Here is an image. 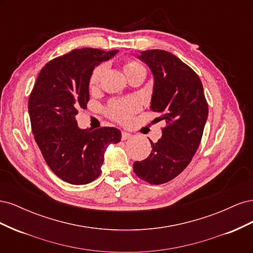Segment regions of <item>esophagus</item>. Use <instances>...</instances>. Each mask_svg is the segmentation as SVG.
<instances>
[{
  "label": "esophagus",
  "instance_id": "1",
  "mask_svg": "<svg viewBox=\"0 0 253 253\" xmlns=\"http://www.w3.org/2000/svg\"><path fill=\"white\" fill-rule=\"evenodd\" d=\"M132 137H133V135H132L131 133H128V132H122V133H121V138H122V140L129 139V138H132Z\"/></svg>",
  "mask_w": 253,
  "mask_h": 253
}]
</instances>
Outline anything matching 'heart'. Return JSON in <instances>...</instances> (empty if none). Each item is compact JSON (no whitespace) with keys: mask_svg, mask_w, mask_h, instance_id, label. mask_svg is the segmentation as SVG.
<instances>
[{"mask_svg":"<svg viewBox=\"0 0 253 253\" xmlns=\"http://www.w3.org/2000/svg\"><path fill=\"white\" fill-rule=\"evenodd\" d=\"M124 70L126 75L131 76L139 71H145V68L136 61H128L124 66ZM105 71V64H100L96 66L93 72L90 73L89 76V86L90 87H96L99 82L101 80L102 75ZM140 105L139 102L134 98H127V99H122V100H114L110 102L108 106V113L110 116L118 122L121 124H126L133 115L139 110Z\"/></svg>","mask_w":253,"mask_h":253,"instance_id":"b5f03b06","label":"heart"}]
</instances>
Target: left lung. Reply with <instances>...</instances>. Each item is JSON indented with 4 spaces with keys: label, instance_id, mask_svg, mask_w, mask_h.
<instances>
[{
    "label": "left lung",
    "instance_id": "1",
    "mask_svg": "<svg viewBox=\"0 0 253 253\" xmlns=\"http://www.w3.org/2000/svg\"><path fill=\"white\" fill-rule=\"evenodd\" d=\"M137 58L147 64L154 78L150 109L165 120L162 138L151 141V154L135 162L139 178L160 185L186 169L201 143L208 103L196 73L173 53L162 49L141 51Z\"/></svg>",
    "mask_w": 253,
    "mask_h": 253
}]
</instances>
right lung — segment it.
Here are the masks:
<instances>
[{"label": "right lung", "instance_id": "1", "mask_svg": "<svg viewBox=\"0 0 253 253\" xmlns=\"http://www.w3.org/2000/svg\"><path fill=\"white\" fill-rule=\"evenodd\" d=\"M117 49H74L45 65L29 96L28 113L35 140L50 170L72 185H86L101 173L104 153L121 140L116 127L82 129L75 117L86 109L89 76Z\"/></svg>", "mask_w": 253, "mask_h": 253}]
</instances>
